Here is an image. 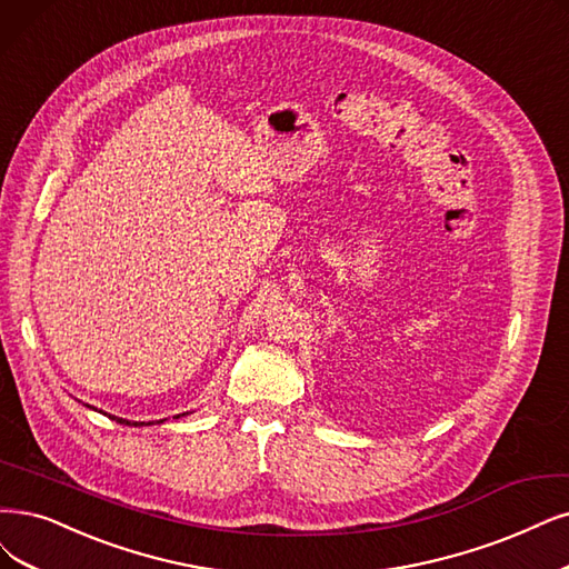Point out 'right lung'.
I'll use <instances>...</instances> for the list:
<instances>
[{"label": "right lung", "instance_id": "obj_1", "mask_svg": "<svg viewBox=\"0 0 569 569\" xmlns=\"http://www.w3.org/2000/svg\"><path fill=\"white\" fill-rule=\"evenodd\" d=\"M89 408H91V406H89ZM178 417H180V415H178ZM112 419H117V422H119V425H131V422H126V419H119V417H112ZM159 422H163V419H159ZM133 427H140V425L136 422Z\"/></svg>", "mask_w": 569, "mask_h": 569}]
</instances>
